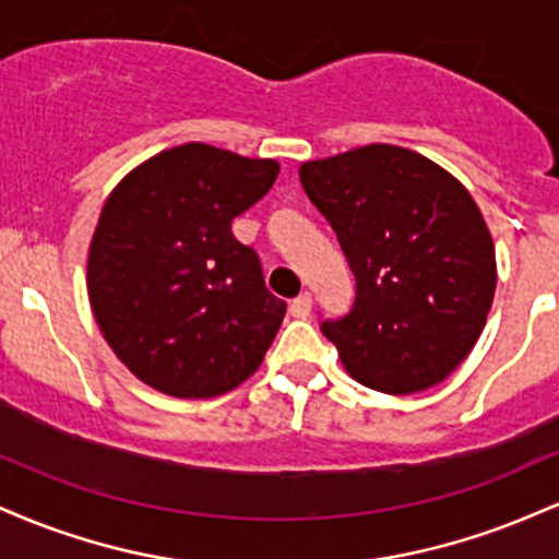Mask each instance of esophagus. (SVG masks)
I'll list each match as a JSON object with an SVG mask.
<instances>
[{"label": "esophagus", "instance_id": "34e87169", "mask_svg": "<svg viewBox=\"0 0 559 559\" xmlns=\"http://www.w3.org/2000/svg\"><path fill=\"white\" fill-rule=\"evenodd\" d=\"M288 310H292L294 318H307V316H310V312H312V294L310 292L299 294V297L292 301V307H288Z\"/></svg>", "mask_w": 559, "mask_h": 559}]
</instances>
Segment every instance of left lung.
Masks as SVG:
<instances>
[{"label": "left lung", "mask_w": 559, "mask_h": 559, "mask_svg": "<svg viewBox=\"0 0 559 559\" xmlns=\"http://www.w3.org/2000/svg\"><path fill=\"white\" fill-rule=\"evenodd\" d=\"M299 181L357 281L352 310L320 325L346 373L383 394L444 381L476 346L497 288L493 241L471 191L394 144L301 163Z\"/></svg>", "instance_id": "1"}]
</instances>
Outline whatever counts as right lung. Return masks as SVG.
<instances>
[{
	"instance_id": "1",
	"label": "right lung",
	"mask_w": 559,
	"mask_h": 559,
	"mask_svg": "<svg viewBox=\"0 0 559 559\" xmlns=\"http://www.w3.org/2000/svg\"><path fill=\"white\" fill-rule=\"evenodd\" d=\"M281 165L191 141L144 159L112 189L88 247L92 312L118 360L178 400L236 389L271 349L286 301L265 288L230 221Z\"/></svg>"
}]
</instances>
